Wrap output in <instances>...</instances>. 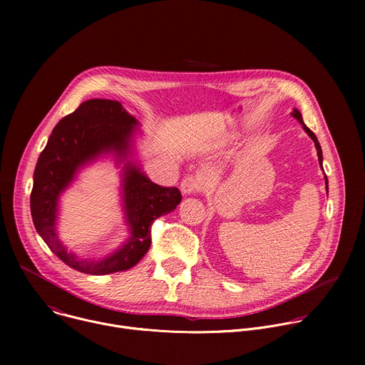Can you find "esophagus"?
Segmentation results:
<instances>
[{
	"instance_id": "esophagus-1",
	"label": "esophagus",
	"mask_w": 365,
	"mask_h": 365,
	"mask_svg": "<svg viewBox=\"0 0 365 365\" xmlns=\"http://www.w3.org/2000/svg\"><path fill=\"white\" fill-rule=\"evenodd\" d=\"M199 189H200V186H199V182H197V179L195 176H187L180 183V190H182V193L185 196L196 193Z\"/></svg>"
}]
</instances>
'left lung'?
<instances>
[{"instance_id": "obj_1", "label": "left lung", "mask_w": 365, "mask_h": 365, "mask_svg": "<svg viewBox=\"0 0 365 365\" xmlns=\"http://www.w3.org/2000/svg\"><path fill=\"white\" fill-rule=\"evenodd\" d=\"M292 117L293 118H296L300 124H302V127H303V130H304V133L314 140V143H315V147H317V151H318V159H319V166H321V169L324 170V168H322V162H324V155H322V148H321V144H319V141H318V138H317V135L312 133L307 127H306V124L303 123V118H302V114H300V111L299 110H296V108H293V111H292ZM325 189H327V193H328V178H327V175H325Z\"/></svg>"}]
</instances>
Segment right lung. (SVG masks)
Here are the masks:
<instances>
[{
	"label": "right lung",
	"instance_id": "add662e5",
	"mask_svg": "<svg viewBox=\"0 0 365 365\" xmlns=\"http://www.w3.org/2000/svg\"><path fill=\"white\" fill-rule=\"evenodd\" d=\"M138 127L121 102L89 99L56 124L37 160L30 196L33 224L47 247L81 273L102 276L134 267L150 248L153 221L175 211L182 200L178 187L155 185L143 172L135 159ZM103 157H113L122 166L120 194L129 238L99 260L81 259L57 235L60 196L82 168Z\"/></svg>",
	"mask_w": 365,
	"mask_h": 365
}]
</instances>
